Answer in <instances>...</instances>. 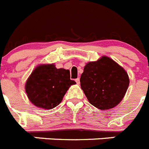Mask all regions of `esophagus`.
Segmentation results:
<instances>
[{
  "mask_svg": "<svg viewBox=\"0 0 149 149\" xmlns=\"http://www.w3.org/2000/svg\"><path fill=\"white\" fill-rule=\"evenodd\" d=\"M76 83H77L78 84H80V79H79V78H77V79H76Z\"/></svg>",
  "mask_w": 149,
  "mask_h": 149,
  "instance_id": "34e87169",
  "label": "esophagus"
}]
</instances>
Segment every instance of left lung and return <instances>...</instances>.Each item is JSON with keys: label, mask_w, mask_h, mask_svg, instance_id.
Segmentation results:
<instances>
[{"label": "left lung", "mask_w": 149, "mask_h": 149, "mask_svg": "<svg viewBox=\"0 0 149 149\" xmlns=\"http://www.w3.org/2000/svg\"><path fill=\"white\" fill-rule=\"evenodd\" d=\"M80 83L91 104L99 109L108 110L123 100L129 85V78L117 63L102 56L84 66Z\"/></svg>", "instance_id": "8db88e82"}]
</instances>
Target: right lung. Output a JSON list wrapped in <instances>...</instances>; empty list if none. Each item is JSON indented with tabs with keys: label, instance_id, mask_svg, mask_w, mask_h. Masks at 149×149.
<instances>
[{
	"label": "right lung",
	"instance_id": "right-lung-1",
	"mask_svg": "<svg viewBox=\"0 0 149 149\" xmlns=\"http://www.w3.org/2000/svg\"><path fill=\"white\" fill-rule=\"evenodd\" d=\"M69 70L57 69L53 64L36 67L28 78L25 90L29 101L38 108L52 109L62 101L70 85Z\"/></svg>",
	"mask_w": 149,
	"mask_h": 149
}]
</instances>
